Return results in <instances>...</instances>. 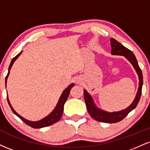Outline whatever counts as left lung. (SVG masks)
<instances>
[{"instance_id":"left-lung-1","label":"left lung","mask_w":150,"mask_h":150,"mask_svg":"<svg viewBox=\"0 0 150 150\" xmlns=\"http://www.w3.org/2000/svg\"><path fill=\"white\" fill-rule=\"evenodd\" d=\"M111 45V54L112 55H119L124 56L126 59L132 64L133 68L136 70L137 74L138 75L139 78V86L138 91H137L136 98L132 103L126 109L119 112H108L104 111L103 110L99 109L96 107L92 97L89 94L85 89L84 90V98L85 100L86 108L90 116L93 117L95 120L100 122H105V123H116V122L122 121L131 111L135 109L138 105L139 100H140V96L142 93V87L143 84V79H142V70L139 67L138 61L135 55L131 50L125 47L122 45L120 42L117 41L114 38L110 39Z\"/></svg>"}]
</instances>
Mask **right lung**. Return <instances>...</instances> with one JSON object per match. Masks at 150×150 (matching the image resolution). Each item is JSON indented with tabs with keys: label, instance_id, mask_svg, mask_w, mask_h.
<instances>
[{
	"label": "right lung",
	"instance_id": "add662e5",
	"mask_svg": "<svg viewBox=\"0 0 150 150\" xmlns=\"http://www.w3.org/2000/svg\"><path fill=\"white\" fill-rule=\"evenodd\" d=\"M21 54V52L20 53L18 54L15 57H14L13 59H12V60L11 61V63H10V66H9V68H8V75H7L6 77H5V85H6L7 84V80H8L9 74H10V70L11 69L12 65H13L14 61L17 60V58L20 56ZM74 85H75V84H74L73 83V84H70V85L68 86L64 91H63L62 94H61L60 98H59V100L57 103V105L55 107L54 110L48 115V116H47L46 117H45V118H43L42 120L38 121V122H31V121L27 120L26 119L23 118V117L20 116V115L18 114L17 112H16L15 110H14V108H12V106L11 105V104H10V100H9L8 99V97H7V98H8V102L9 105H10V108H11V110H12V112H13L14 115H16L18 117H19V118H20L25 124H26L27 125L30 126V127L34 128V129H40V128L49 127V126L52 125L53 124H54L56 122H59V121L60 120L61 117L62 116L63 112H64V103H66L68 96H69L70 89H71V88L73 87V86H74Z\"/></svg>",
	"mask_w": 150,
	"mask_h": 150
}]
</instances>
